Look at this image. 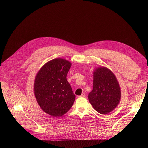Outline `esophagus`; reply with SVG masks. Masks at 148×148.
<instances>
[{
  "mask_svg": "<svg viewBox=\"0 0 148 148\" xmlns=\"http://www.w3.org/2000/svg\"><path fill=\"white\" fill-rule=\"evenodd\" d=\"M85 96H86V95H85L84 93H83L80 96H79V97H85Z\"/></svg>",
  "mask_w": 148,
  "mask_h": 148,
  "instance_id": "1",
  "label": "esophagus"
}]
</instances>
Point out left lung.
I'll list each match as a JSON object with an SVG mask.
<instances>
[{"instance_id":"left-lung-1","label":"left lung","mask_w":148,"mask_h":148,"mask_svg":"<svg viewBox=\"0 0 148 148\" xmlns=\"http://www.w3.org/2000/svg\"><path fill=\"white\" fill-rule=\"evenodd\" d=\"M93 89L88 99L94 109L102 114L112 112L120 103L121 90L114 73L104 66L94 70Z\"/></svg>"}]
</instances>
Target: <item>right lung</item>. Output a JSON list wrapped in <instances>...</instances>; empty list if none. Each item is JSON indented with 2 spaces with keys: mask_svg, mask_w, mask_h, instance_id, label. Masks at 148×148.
<instances>
[{
  "mask_svg": "<svg viewBox=\"0 0 148 148\" xmlns=\"http://www.w3.org/2000/svg\"><path fill=\"white\" fill-rule=\"evenodd\" d=\"M71 62L56 58L45 64L36 75L34 92L41 109L53 117L63 116L73 106L75 95L66 80Z\"/></svg>",
  "mask_w": 148,
  "mask_h": 148,
  "instance_id": "right-lung-1",
  "label": "right lung"
}]
</instances>
